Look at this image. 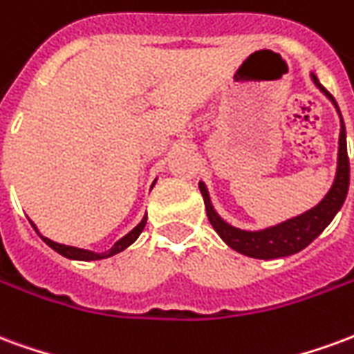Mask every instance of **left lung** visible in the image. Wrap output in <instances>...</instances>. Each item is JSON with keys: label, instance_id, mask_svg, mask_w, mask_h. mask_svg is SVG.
Returning <instances> with one entry per match:
<instances>
[{"label": "left lung", "instance_id": "left-lung-1", "mask_svg": "<svg viewBox=\"0 0 354 354\" xmlns=\"http://www.w3.org/2000/svg\"><path fill=\"white\" fill-rule=\"evenodd\" d=\"M315 85L326 94L330 100L334 102L335 109L339 111L337 104H335L334 96L328 93L326 88L320 85L317 75H313ZM342 117V113H339ZM203 199H205V207H207V216L214 231L223 239V243L231 246L233 250L250 256V258H258V260H274V258H284V256H292V254L304 250L305 246H309L319 237L322 231L326 230V225L337 210L342 208L343 201L347 197L349 192V155H347V140H345V124L342 119V132H339V153H337V174H335V182L332 189L328 192L324 199L320 201L319 205L311 210H307L305 214L296 216L292 220L267 227L261 231H243L233 227L230 223H225L216 214L214 208L210 205V197L205 184H199Z\"/></svg>", "mask_w": 354, "mask_h": 354}]
</instances>
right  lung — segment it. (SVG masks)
Instances as JSON below:
<instances>
[{"instance_id":"1","label":"right lung","mask_w":354,"mask_h":354,"mask_svg":"<svg viewBox=\"0 0 354 354\" xmlns=\"http://www.w3.org/2000/svg\"><path fill=\"white\" fill-rule=\"evenodd\" d=\"M146 222H147V216H144V220L134 227V230L129 233V235H124L123 239H119L115 245L109 248L108 252H102V254H96V252H91V250H83V248H75V246H66V245H60V243H55V241H50V239L43 237V235H39V237L47 243V245L53 248V250H57L58 254H62L64 258H70V260H81V261H91V260H104V258H109V256H113V254H119L123 252L127 246H131L136 239L140 237V233L144 231V227H146ZM32 223V222H30ZM34 225V223H32ZM34 230L37 231V227L34 225ZM39 233V231H37Z\"/></svg>"}]
</instances>
